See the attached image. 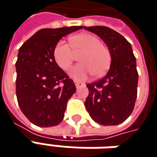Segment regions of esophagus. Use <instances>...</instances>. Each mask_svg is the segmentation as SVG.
<instances>
[{"label":"esophagus","instance_id":"obj_1","mask_svg":"<svg viewBox=\"0 0 157 157\" xmlns=\"http://www.w3.org/2000/svg\"><path fill=\"white\" fill-rule=\"evenodd\" d=\"M75 87L78 89L80 87H82V86H83L84 83L82 82H77V81H75Z\"/></svg>","mask_w":157,"mask_h":157}]
</instances>
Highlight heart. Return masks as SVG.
<instances>
[{"instance_id": "b5f03b06", "label": "heart", "mask_w": 157, "mask_h": 157, "mask_svg": "<svg viewBox=\"0 0 157 157\" xmlns=\"http://www.w3.org/2000/svg\"><path fill=\"white\" fill-rule=\"evenodd\" d=\"M69 45L59 41L54 48V58L60 68L67 71L71 68L75 54H80L79 62L70 71L75 81H83L89 75L101 77L108 71L111 63L109 49L101 43L100 39L89 33H82L69 37Z\"/></svg>"}]
</instances>
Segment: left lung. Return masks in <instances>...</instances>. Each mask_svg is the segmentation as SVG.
Returning <instances> with one entry per match:
<instances>
[{
    "label": "left lung",
    "mask_w": 157,
    "mask_h": 157,
    "mask_svg": "<svg viewBox=\"0 0 157 157\" xmlns=\"http://www.w3.org/2000/svg\"><path fill=\"white\" fill-rule=\"evenodd\" d=\"M83 28L98 35L111 54L110 68L107 75L97 82L87 84L86 109L99 124H120L132 113L137 95L138 73L131 44L108 27Z\"/></svg>",
    "instance_id": "left-lung-1"
}]
</instances>
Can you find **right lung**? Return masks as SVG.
<instances>
[{
	"label": "right lung",
	"mask_w": 157,
	"mask_h": 157,
	"mask_svg": "<svg viewBox=\"0 0 157 157\" xmlns=\"http://www.w3.org/2000/svg\"><path fill=\"white\" fill-rule=\"evenodd\" d=\"M82 26L43 29L20 48L16 68V96L21 110L32 123L52 127L63 120L75 85L54 58V48L63 36Z\"/></svg>",
	"instance_id": "add662e5"
}]
</instances>
